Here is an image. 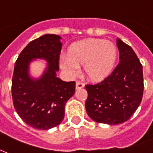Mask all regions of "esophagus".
I'll return each instance as SVG.
<instances>
[{"label": "esophagus", "instance_id": "34e87169", "mask_svg": "<svg viewBox=\"0 0 153 153\" xmlns=\"http://www.w3.org/2000/svg\"><path fill=\"white\" fill-rule=\"evenodd\" d=\"M85 86V84L83 82H81L80 81H76V89H81Z\"/></svg>", "mask_w": 153, "mask_h": 153}]
</instances>
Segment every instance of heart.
I'll return each mask as SVG.
<instances>
[{
    "instance_id": "obj_1",
    "label": "heart",
    "mask_w": 153,
    "mask_h": 153,
    "mask_svg": "<svg viewBox=\"0 0 153 153\" xmlns=\"http://www.w3.org/2000/svg\"><path fill=\"white\" fill-rule=\"evenodd\" d=\"M117 55V48L111 41L86 39L70 46L68 58L61 60L60 67L70 76H75L79 66L84 65L86 77L90 81H100L111 74Z\"/></svg>"
}]
</instances>
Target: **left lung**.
Returning <instances> with one entry per match:
<instances>
[{"mask_svg": "<svg viewBox=\"0 0 153 153\" xmlns=\"http://www.w3.org/2000/svg\"><path fill=\"white\" fill-rule=\"evenodd\" d=\"M120 63L103 81L86 85L87 114L99 123L117 125L128 121L143 94V66L130 45L117 40Z\"/></svg>", "mask_w": 153, "mask_h": 153, "instance_id": "left-lung-1", "label": "left lung"}]
</instances>
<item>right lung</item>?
<instances>
[{
    "label": "right lung",
    "instance_id": "1",
    "mask_svg": "<svg viewBox=\"0 0 153 153\" xmlns=\"http://www.w3.org/2000/svg\"><path fill=\"white\" fill-rule=\"evenodd\" d=\"M59 36L46 34L30 42L18 57L12 78L11 93L16 112L27 125L37 130H49L64 117L67 101L75 93L76 82L56 76L59 69L62 43ZM44 58L48 69L38 80L28 75L30 62Z\"/></svg>",
    "mask_w": 153,
    "mask_h": 153
}]
</instances>
